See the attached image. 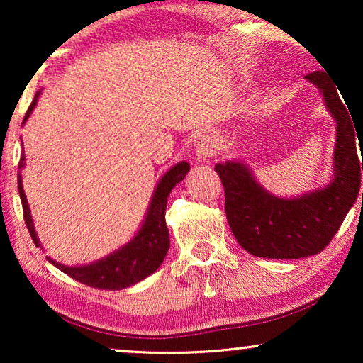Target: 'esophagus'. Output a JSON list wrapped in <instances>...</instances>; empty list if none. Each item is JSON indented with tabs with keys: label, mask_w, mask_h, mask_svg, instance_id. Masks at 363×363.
Instances as JSON below:
<instances>
[{
	"label": "esophagus",
	"mask_w": 363,
	"mask_h": 363,
	"mask_svg": "<svg viewBox=\"0 0 363 363\" xmlns=\"http://www.w3.org/2000/svg\"><path fill=\"white\" fill-rule=\"evenodd\" d=\"M218 150L216 140L210 135H201L195 143V155L198 160H208Z\"/></svg>",
	"instance_id": "obj_1"
}]
</instances>
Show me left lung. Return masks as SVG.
I'll return each mask as SVG.
<instances>
[{"mask_svg":"<svg viewBox=\"0 0 363 363\" xmlns=\"http://www.w3.org/2000/svg\"><path fill=\"white\" fill-rule=\"evenodd\" d=\"M306 79L319 87L327 108L337 121L335 175L330 185L294 200H284L262 190L240 162L215 167L225 188V211L233 235L247 252L257 257L299 259L320 252L339 231L360 190L362 140L360 162L355 142L360 135L355 133L349 107L340 101L337 86L324 71L307 74Z\"/></svg>","mask_w":363,"mask_h":363,"instance_id":"1","label":"left lung"}]
</instances>
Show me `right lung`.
<instances>
[{"label": "right lung", "instance_id": "1", "mask_svg": "<svg viewBox=\"0 0 363 363\" xmlns=\"http://www.w3.org/2000/svg\"><path fill=\"white\" fill-rule=\"evenodd\" d=\"M39 92L34 96V101L29 106L24 121H28V117L31 116L34 106L38 102ZM24 157H21V163L19 168L23 167ZM190 172V165L186 162L178 163V165L172 167L165 175L162 177V180L158 182L153 193L150 206H148V213L145 221L140 228V231L137 233V236L133 238V241L128 242L127 246H123L122 250L113 252V255L104 257V259L92 262L87 266H79V267H69L64 264H59L51 257H48V261L51 262L66 272L67 276H71L72 279H76L82 284L97 287V289H108V291H121L125 289L128 286L137 284L142 279H145L147 276H150L152 272L158 269V266L162 264L165 259L168 247H170V240H168V228L165 223V210H167V200L173 186L177 183H180L183 178L186 177V173ZM18 190L19 196H21V205H23V215L26 226L31 235L33 241L39 246V240L34 231L33 220H31V211H29L28 200L24 196L21 177L18 178Z\"/></svg>", "mask_w": 363, "mask_h": 363}]
</instances>
